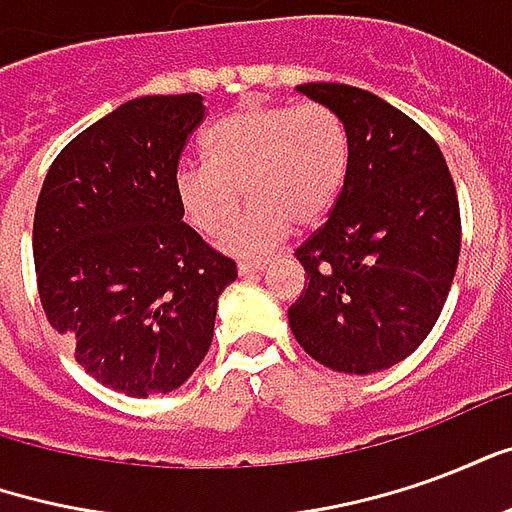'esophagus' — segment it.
Masks as SVG:
<instances>
[{
    "label": "esophagus",
    "instance_id": "1",
    "mask_svg": "<svg viewBox=\"0 0 512 512\" xmlns=\"http://www.w3.org/2000/svg\"><path fill=\"white\" fill-rule=\"evenodd\" d=\"M266 257H260V260H241V263H238V274H241V277H249V274H257V271H263V268H266Z\"/></svg>",
    "mask_w": 512,
    "mask_h": 512
}]
</instances>
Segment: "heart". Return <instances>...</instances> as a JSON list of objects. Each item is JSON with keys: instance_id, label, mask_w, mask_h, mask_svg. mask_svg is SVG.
<instances>
[{"instance_id": "obj_1", "label": "heart", "mask_w": 512, "mask_h": 512, "mask_svg": "<svg viewBox=\"0 0 512 512\" xmlns=\"http://www.w3.org/2000/svg\"><path fill=\"white\" fill-rule=\"evenodd\" d=\"M205 164H180L175 194L202 235L222 233L241 200L249 211L222 235L235 255H257L296 227L321 224L348 178L351 139L332 109L318 104H246L216 120L202 139Z\"/></svg>"}]
</instances>
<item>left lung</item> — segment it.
I'll use <instances>...</instances> for the list:
<instances>
[{"mask_svg": "<svg viewBox=\"0 0 512 512\" xmlns=\"http://www.w3.org/2000/svg\"><path fill=\"white\" fill-rule=\"evenodd\" d=\"M348 128L351 164L329 219L296 249L307 282L293 337L337 373H378L414 354L450 293L461 211L447 161L422 126L351 84L296 87Z\"/></svg>", "mask_w": 512, "mask_h": 512, "instance_id": "8db88e82", "label": "left lung"}]
</instances>
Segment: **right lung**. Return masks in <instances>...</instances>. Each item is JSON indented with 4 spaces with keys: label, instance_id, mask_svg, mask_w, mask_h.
Segmentation results:
<instances>
[{
    "label": "right lung",
    "instance_id": "add662e5",
    "mask_svg": "<svg viewBox=\"0 0 512 512\" xmlns=\"http://www.w3.org/2000/svg\"><path fill=\"white\" fill-rule=\"evenodd\" d=\"M202 95H145L62 147L35 208L43 312L76 362L128 397L189 381L238 271L183 222L175 172Z\"/></svg>",
    "mask_w": 512,
    "mask_h": 512
}]
</instances>
